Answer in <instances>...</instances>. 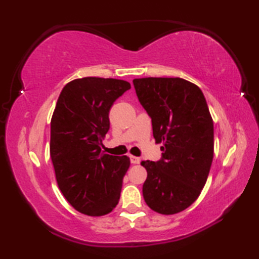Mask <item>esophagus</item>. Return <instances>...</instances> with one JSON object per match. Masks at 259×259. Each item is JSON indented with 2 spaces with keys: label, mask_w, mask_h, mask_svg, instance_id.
I'll list each match as a JSON object with an SVG mask.
<instances>
[{
  "label": "esophagus",
  "mask_w": 259,
  "mask_h": 259,
  "mask_svg": "<svg viewBox=\"0 0 259 259\" xmlns=\"http://www.w3.org/2000/svg\"><path fill=\"white\" fill-rule=\"evenodd\" d=\"M130 162H131V163H133V164H138V163H140V157L131 155V156H130Z\"/></svg>",
  "instance_id": "obj_1"
}]
</instances>
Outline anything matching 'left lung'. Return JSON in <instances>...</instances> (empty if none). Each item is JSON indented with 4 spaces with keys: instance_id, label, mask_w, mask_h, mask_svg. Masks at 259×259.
Returning <instances> with one entry per match:
<instances>
[{
    "instance_id": "8db88e82",
    "label": "left lung",
    "mask_w": 259,
    "mask_h": 259,
    "mask_svg": "<svg viewBox=\"0 0 259 259\" xmlns=\"http://www.w3.org/2000/svg\"><path fill=\"white\" fill-rule=\"evenodd\" d=\"M133 82L156 143H163L159 161L142 162L147 170L144 200L159 213L181 212L198 199L212 163L213 122L207 102L198 85L181 77Z\"/></svg>"
}]
</instances>
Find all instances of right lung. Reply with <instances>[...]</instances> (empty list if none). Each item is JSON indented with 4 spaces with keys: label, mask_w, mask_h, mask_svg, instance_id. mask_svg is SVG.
<instances>
[{
    "label": "right lung",
    "mask_w": 259,
    "mask_h": 259,
    "mask_svg": "<svg viewBox=\"0 0 259 259\" xmlns=\"http://www.w3.org/2000/svg\"><path fill=\"white\" fill-rule=\"evenodd\" d=\"M131 88L116 78L83 77L61 90L51 119L50 156L65 198L88 216H103L119 203L128 156L102 151L114 102Z\"/></svg>",
    "instance_id": "1"
}]
</instances>
